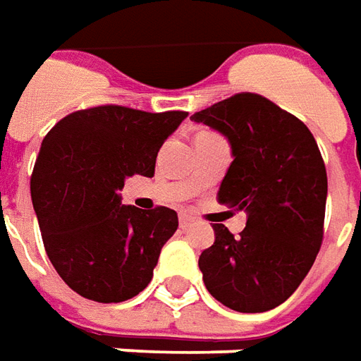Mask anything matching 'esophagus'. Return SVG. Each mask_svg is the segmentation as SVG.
<instances>
[{
	"mask_svg": "<svg viewBox=\"0 0 361 361\" xmlns=\"http://www.w3.org/2000/svg\"><path fill=\"white\" fill-rule=\"evenodd\" d=\"M193 224V219L189 215H185V213H180V226L181 228H188V226H191Z\"/></svg>",
	"mask_w": 361,
	"mask_h": 361,
	"instance_id": "1",
	"label": "esophagus"
}]
</instances>
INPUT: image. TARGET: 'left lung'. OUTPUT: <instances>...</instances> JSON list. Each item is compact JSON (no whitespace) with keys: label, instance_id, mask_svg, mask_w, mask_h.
Masks as SVG:
<instances>
[{"label":"left lung","instance_id":"left-lung-1","mask_svg":"<svg viewBox=\"0 0 361 361\" xmlns=\"http://www.w3.org/2000/svg\"><path fill=\"white\" fill-rule=\"evenodd\" d=\"M191 121L228 140L233 162L216 199L248 215L236 238L213 224L215 242L199 256L207 291L233 311H269L293 295L321 250L329 183L317 140L256 93H236Z\"/></svg>","mask_w":361,"mask_h":361}]
</instances>
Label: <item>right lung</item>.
Segmentation results:
<instances>
[{
  "instance_id": "add662e5",
  "label": "right lung",
  "mask_w": 361,
  "mask_h": 361,
  "mask_svg": "<svg viewBox=\"0 0 361 361\" xmlns=\"http://www.w3.org/2000/svg\"><path fill=\"white\" fill-rule=\"evenodd\" d=\"M185 117L102 105L68 115L44 137L32 207L50 262L75 293L121 303L150 283L178 213L123 205L119 191L130 176H154L160 146Z\"/></svg>"
}]
</instances>
